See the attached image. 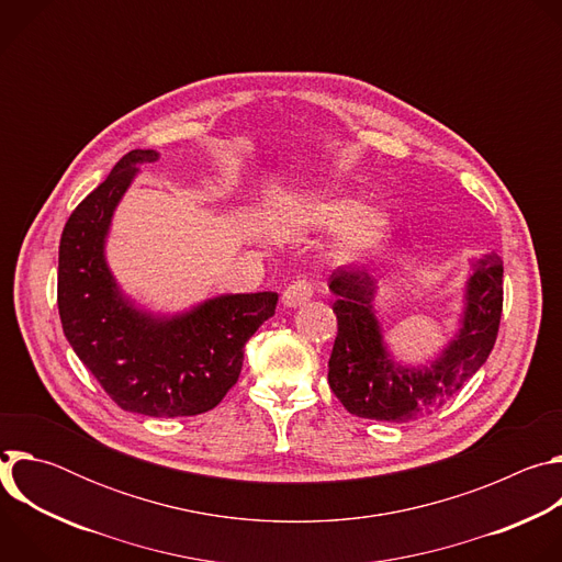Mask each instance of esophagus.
Segmentation results:
<instances>
[{"label": "esophagus", "mask_w": 562, "mask_h": 562, "mask_svg": "<svg viewBox=\"0 0 562 562\" xmlns=\"http://www.w3.org/2000/svg\"><path fill=\"white\" fill-rule=\"evenodd\" d=\"M313 295V286L308 280H297L293 284H289L284 291H282V304L286 308H297L302 304H306Z\"/></svg>", "instance_id": "1"}]
</instances>
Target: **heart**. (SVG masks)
I'll list each match as a JSON object with an SVG mask.
<instances>
[{"instance_id": "1", "label": "heart", "mask_w": 562, "mask_h": 562, "mask_svg": "<svg viewBox=\"0 0 562 562\" xmlns=\"http://www.w3.org/2000/svg\"><path fill=\"white\" fill-rule=\"evenodd\" d=\"M289 220L302 228H336L334 249L342 258H367L391 237V217L378 206H364L353 195H308L289 206Z\"/></svg>"}]
</instances>
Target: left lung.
<instances>
[{"label": "left lung", "instance_id": "left-lung-1", "mask_svg": "<svg viewBox=\"0 0 562 562\" xmlns=\"http://www.w3.org/2000/svg\"><path fill=\"white\" fill-rule=\"evenodd\" d=\"M329 291L338 317L329 358L334 393L358 418L407 423L438 412L487 362L503 313V262L496 254L469 262L458 331L425 364L400 362L389 351L373 306L378 282L364 267H338Z\"/></svg>", "mask_w": 562, "mask_h": 562}]
</instances>
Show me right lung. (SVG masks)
Returning a JSON list of instances; mask_svg holds the SVG:
<instances>
[{
	"label": "right lung",
	"instance_id": "right-lung-1",
	"mask_svg": "<svg viewBox=\"0 0 562 562\" xmlns=\"http://www.w3.org/2000/svg\"><path fill=\"white\" fill-rule=\"evenodd\" d=\"M135 148L79 204L61 233L57 306L77 358L124 412L150 418L213 409L243 371L245 345L276 313L278 293H222L178 313L137 304L113 276L106 239L117 204L142 165Z\"/></svg>",
	"mask_w": 562,
	"mask_h": 562
}]
</instances>
